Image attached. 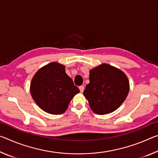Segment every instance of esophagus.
Wrapping results in <instances>:
<instances>
[{
	"label": "esophagus",
	"instance_id": "34e87169",
	"mask_svg": "<svg viewBox=\"0 0 158 158\" xmlns=\"http://www.w3.org/2000/svg\"><path fill=\"white\" fill-rule=\"evenodd\" d=\"M79 89L80 92H81V93L84 92V85H81V86H79Z\"/></svg>",
	"mask_w": 158,
	"mask_h": 158
}]
</instances>
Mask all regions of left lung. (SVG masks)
I'll return each instance as SVG.
<instances>
[{
  "mask_svg": "<svg viewBox=\"0 0 158 158\" xmlns=\"http://www.w3.org/2000/svg\"><path fill=\"white\" fill-rule=\"evenodd\" d=\"M89 79L84 95L90 108L97 114L104 115L116 110L129 93V81L126 75L108 64L92 69Z\"/></svg>",
  "mask_w": 158,
  "mask_h": 158,
  "instance_id": "obj_1",
  "label": "left lung"
}]
</instances>
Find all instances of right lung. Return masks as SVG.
I'll return each mask as SVG.
<instances>
[{
    "label": "right lung",
    "mask_w": 158,
    "mask_h": 158,
    "mask_svg": "<svg viewBox=\"0 0 158 158\" xmlns=\"http://www.w3.org/2000/svg\"><path fill=\"white\" fill-rule=\"evenodd\" d=\"M79 89L67 75L65 66L51 63L35 74L31 84L32 98L42 110L52 114H61Z\"/></svg>",
    "instance_id": "1"
}]
</instances>
